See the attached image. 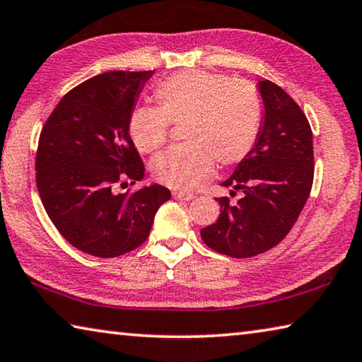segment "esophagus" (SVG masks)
Here are the masks:
<instances>
[{"mask_svg":"<svg viewBox=\"0 0 362 362\" xmlns=\"http://www.w3.org/2000/svg\"><path fill=\"white\" fill-rule=\"evenodd\" d=\"M173 196H174L175 199H179V201H192V199H194V194L182 193V192H174Z\"/></svg>","mask_w":362,"mask_h":362,"instance_id":"34e87169","label":"esophagus"}]
</instances>
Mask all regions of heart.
I'll return each mask as SVG.
<instances>
[{"label":"heart","instance_id":"heart-1","mask_svg":"<svg viewBox=\"0 0 362 362\" xmlns=\"http://www.w3.org/2000/svg\"><path fill=\"white\" fill-rule=\"evenodd\" d=\"M156 108H136L127 129L142 153L168 142L170 124L183 126L187 145L161 153L151 163L153 177L174 189H194L214 175L216 163L236 166L259 140L263 100L252 83L223 73L179 71L156 86Z\"/></svg>","mask_w":362,"mask_h":362}]
</instances>
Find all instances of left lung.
I'll list each match as a JSON object with an SVG mask.
<instances>
[{
  "label": "left lung",
  "instance_id": "left-lung-1",
  "mask_svg": "<svg viewBox=\"0 0 362 362\" xmlns=\"http://www.w3.org/2000/svg\"><path fill=\"white\" fill-rule=\"evenodd\" d=\"M263 122L252 151L222 187L241 189L236 204L217 198L220 217L201 230L211 249L246 259L284 240L302 212L313 185V134L297 102L268 79L259 81Z\"/></svg>",
  "mask_w": 362,
  "mask_h": 362
}]
</instances>
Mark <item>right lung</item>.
Returning <instances> with one entry per match:
<instances>
[{"label":"right lung","instance_id":"add662e5","mask_svg":"<svg viewBox=\"0 0 362 362\" xmlns=\"http://www.w3.org/2000/svg\"><path fill=\"white\" fill-rule=\"evenodd\" d=\"M155 71H107L66 93L40 134L36 185L51 222L73 247L102 259L137 249L170 192L153 183L119 193L145 175L127 129Z\"/></svg>","mask_w":362,"mask_h":362}]
</instances>
